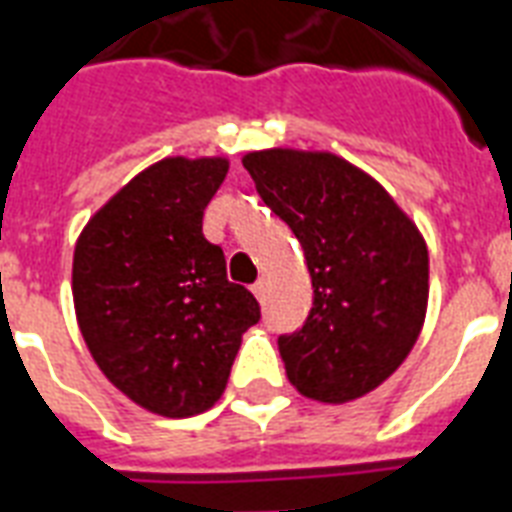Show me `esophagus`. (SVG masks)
Instances as JSON below:
<instances>
[{"mask_svg":"<svg viewBox=\"0 0 512 512\" xmlns=\"http://www.w3.org/2000/svg\"><path fill=\"white\" fill-rule=\"evenodd\" d=\"M252 292H255L257 300L265 298V279H257L255 284H252Z\"/></svg>","mask_w":512,"mask_h":512,"instance_id":"obj_1","label":"esophagus"}]
</instances>
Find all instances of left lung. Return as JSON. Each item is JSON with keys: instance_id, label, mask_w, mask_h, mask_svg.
<instances>
[{"instance_id": "obj_1", "label": "left lung", "mask_w": 512, "mask_h": 512, "mask_svg": "<svg viewBox=\"0 0 512 512\" xmlns=\"http://www.w3.org/2000/svg\"><path fill=\"white\" fill-rule=\"evenodd\" d=\"M241 163L311 273L306 322L279 335L290 384L333 405L368 395L403 365L427 317L424 236L376 179L333 152L273 147Z\"/></svg>"}]
</instances>
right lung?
I'll use <instances>...</instances> for the list:
<instances>
[{
	"mask_svg": "<svg viewBox=\"0 0 512 512\" xmlns=\"http://www.w3.org/2000/svg\"><path fill=\"white\" fill-rule=\"evenodd\" d=\"M225 174L228 158L152 163L74 247V314L91 357L128 400L169 419L220 400L241 335L260 322L255 295L228 282L201 230Z\"/></svg>",
	"mask_w": 512,
	"mask_h": 512,
	"instance_id": "obj_1",
	"label": "right lung"
}]
</instances>
